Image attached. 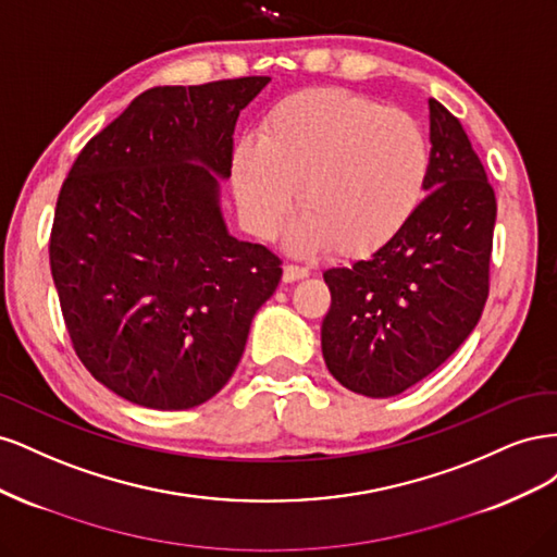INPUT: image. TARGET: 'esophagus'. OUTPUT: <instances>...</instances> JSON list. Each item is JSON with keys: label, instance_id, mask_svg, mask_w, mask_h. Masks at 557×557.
I'll list each match as a JSON object with an SVG mask.
<instances>
[{"label": "esophagus", "instance_id": "34e87169", "mask_svg": "<svg viewBox=\"0 0 557 557\" xmlns=\"http://www.w3.org/2000/svg\"><path fill=\"white\" fill-rule=\"evenodd\" d=\"M309 276V269L301 267V264H285L283 267V281L285 283H293V281H299Z\"/></svg>", "mask_w": 557, "mask_h": 557}]
</instances>
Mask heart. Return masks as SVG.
I'll use <instances>...</instances> for the list:
<instances>
[{"label":"heart","mask_w":557,"mask_h":557,"mask_svg":"<svg viewBox=\"0 0 557 557\" xmlns=\"http://www.w3.org/2000/svg\"><path fill=\"white\" fill-rule=\"evenodd\" d=\"M430 146L409 113L336 88L301 90L264 115L260 141L232 153V190L246 225L274 237L295 207L290 248L339 256L379 250L425 193Z\"/></svg>","instance_id":"heart-1"}]
</instances>
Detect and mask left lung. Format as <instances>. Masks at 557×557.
<instances>
[{
  "label": "left lung",
  "instance_id": "8db88e82",
  "mask_svg": "<svg viewBox=\"0 0 557 557\" xmlns=\"http://www.w3.org/2000/svg\"><path fill=\"white\" fill-rule=\"evenodd\" d=\"M428 104V197L367 260L323 274L325 364L364 397L399 395L444 364L476 327L491 288L495 190L458 117Z\"/></svg>",
  "mask_w": 557,
  "mask_h": 557
}]
</instances>
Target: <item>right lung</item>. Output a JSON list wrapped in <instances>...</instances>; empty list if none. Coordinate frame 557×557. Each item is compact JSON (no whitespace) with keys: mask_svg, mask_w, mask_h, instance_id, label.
Here are the masks:
<instances>
[{"mask_svg":"<svg viewBox=\"0 0 557 557\" xmlns=\"http://www.w3.org/2000/svg\"><path fill=\"white\" fill-rule=\"evenodd\" d=\"M272 81L141 92L81 150L50 232V272L78 360L158 411L211 399L237 369L281 260L221 211L239 111Z\"/></svg>","mask_w":557,"mask_h":557,"instance_id":"right-lung-1","label":"right lung"}]
</instances>
